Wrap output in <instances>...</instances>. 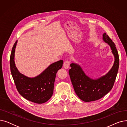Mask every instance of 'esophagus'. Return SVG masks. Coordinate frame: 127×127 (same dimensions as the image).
Segmentation results:
<instances>
[{
  "instance_id": "obj_1",
  "label": "esophagus",
  "mask_w": 127,
  "mask_h": 127,
  "mask_svg": "<svg viewBox=\"0 0 127 127\" xmlns=\"http://www.w3.org/2000/svg\"><path fill=\"white\" fill-rule=\"evenodd\" d=\"M69 65H70V63H69V61H65L64 62L63 66H64V67L65 69H67V68H68L69 67Z\"/></svg>"
}]
</instances>
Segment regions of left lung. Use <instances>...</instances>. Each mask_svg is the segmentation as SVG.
<instances>
[{"mask_svg": "<svg viewBox=\"0 0 127 127\" xmlns=\"http://www.w3.org/2000/svg\"><path fill=\"white\" fill-rule=\"evenodd\" d=\"M103 41L110 46L115 61L112 68L105 75L93 79L86 76L80 65L71 63L69 74L75 92L78 97L85 102L97 100L105 96L114 85L119 68L118 53L114 43L106 33L103 34Z\"/></svg>", "mask_w": 127, "mask_h": 127, "instance_id": "left-lung-1", "label": "left lung"}]
</instances>
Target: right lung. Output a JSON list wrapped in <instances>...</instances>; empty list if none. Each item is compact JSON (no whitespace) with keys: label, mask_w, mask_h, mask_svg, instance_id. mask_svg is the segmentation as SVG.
<instances>
[{"label":"right lung","mask_w":127,"mask_h":127,"mask_svg":"<svg viewBox=\"0 0 127 127\" xmlns=\"http://www.w3.org/2000/svg\"><path fill=\"white\" fill-rule=\"evenodd\" d=\"M17 41L13 45L10 64L12 77L18 93L24 98L36 103H43L51 97L57 71L62 67L63 61L60 60L50 65L39 75L29 78L20 73L14 62V53Z\"/></svg>","instance_id":"1"}]
</instances>
